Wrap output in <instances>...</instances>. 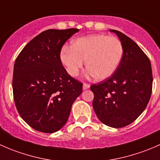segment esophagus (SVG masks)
<instances>
[{
	"label": "esophagus",
	"instance_id": "esophagus-1",
	"mask_svg": "<svg viewBox=\"0 0 160 160\" xmlns=\"http://www.w3.org/2000/svg\"><path fill=\"white\" fill-rule=\"evenodd\" d=\"M89 88H90V85H88V84H87V83L83 84V90H86Z\"/></svg>",
	"mask_w": 160,
	"mask_h": 160
}]
</instances>
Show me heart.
Listing matches in <instances>:
<instances>
[{
    "label": "heart",
    "mask_w": 160,
    "mask_h": 160,
    "mask_svg": "<svg viewBox=\"0 0 160 160\" xmlns=\"http://www.w3.org/2000/svg\"><path fill=\"white\" fill-rule=\"evenodd\" d=\"M123 56V46L116 37L92 34L75 39L70 48L61 52L60 59L71 76H77L85 68L95 80L110 78L119 66Z\"/></svg>",
    "instance_id": "b5f03b06"
}]
</instances>
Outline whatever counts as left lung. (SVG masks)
I'll return each instance as SVG.
<instances>
[{
  "instance_id": "obj_1",
  "label": "left lung",
  "mask_w": 160,
  "mask_h": 160,
  "mask_svg": "<svg viewBox=\"0 0 160 160\" xmlns=\"http://www.w3.org/2000/svg\"><path fill=\"white\" fill-rule=\"evenodd\" d=\"M123 56L110 78L93 84L92 102L98 119L106 126L122 128L131 124L144 111L150 99L152 72L149 58L128 36L116 30Z\"/></svg>"
}]
</instances>
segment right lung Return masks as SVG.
Here are the masks:
<instances>
[{"label": "right lung", "mask_w": 160, "mask_h": 160, "mask_svg": "<svg viewBox=\"0 0 160 160\" xmlns=\"http://www.w3.org/2000/svg\"><path fill=\"white\" fill-rule=\"evenodd\" d=\"M78 31H44L26 44L16 58L14 103L21 118L37 131L53 133L62 129L82 93V83L68 75L60 59L63 44Z\"/></svg>", "instance_id": "obj_1"}]
</instances>
